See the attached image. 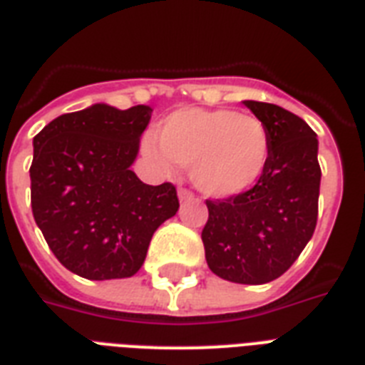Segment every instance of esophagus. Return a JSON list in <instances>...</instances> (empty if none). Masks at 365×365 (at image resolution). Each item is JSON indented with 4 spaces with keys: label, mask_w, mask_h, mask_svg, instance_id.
<instances>
[{
    "label": "esophagus",
    "mask_w": 365,
    "mask_h": 365,
    "mask_svg": "<svg viewBox=\"0 0 365 365\" xmlns=\"http://www.w3.org/2000/svg\"><path fill=\"white\" fill-rule=\"evenodd\" d=\"M178 199L182 200V202H189V200H193L195 197H193V193H191V191L180 187V189H178Z\"/></svg>",
    "instance_id": "obj_1"
}]
</instances>
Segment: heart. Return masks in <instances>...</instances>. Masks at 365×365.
<instances>
[{
	"instance_id": "obj_1",
	"label": "heart",
	"mask_w": 365,
	"mask_h": 365,
	"mask_svg": "<svg viewBox=\"0 0 365 365\" xmlns=\"http://www.w3.org/2000/svg\"><path fill=\"white\" fill-rule=\"evenodd\" d=\"M157 140L143 138V153L159 165L189 168L195 187L214 199L248 191L271 153L263 121L237 110L183 108L160 123Z\"/></svg>"
}]
</instances>
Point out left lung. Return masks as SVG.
<instances>
[{
	"label": "left lung",
	"mask_w": 365,
	"mask_h": 365,
	"mask_svg": "<svg viewBox=\"0 0 365 365\" xmlns=\"http://www.w3.org/2000/svg\"><path fill=\"white\" fill-rule=\"evenodd\" d=\"M269 130L271 153L254 187L206 200V263L223 280L267 284L294 265L318 217V140L301 117L280 106L244 100Z\"/></svg>",
	"instance_id": "1"
}]
</instances>
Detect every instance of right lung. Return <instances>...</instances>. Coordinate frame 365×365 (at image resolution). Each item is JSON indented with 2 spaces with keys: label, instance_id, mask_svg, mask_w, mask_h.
<instances>
[{
  "label": "right lung",
  "instance_id": "right-lung-1",
  "mask_svg": "<svg viewBox=\"0 0 365 365\" xmlns=\"http://www.w3.org/2000/svg\"><path fill=\"white\" fill-rule=\"evenodd\" d=\"M151 111L94 104L56 117L34 138V220L56 259L79 277L136 274L153 233L180 208L172 183L148 185L130 170Z\"/></svg>",
  "mask_w": 365,
  "mask_h": 365
}]
</instances>
